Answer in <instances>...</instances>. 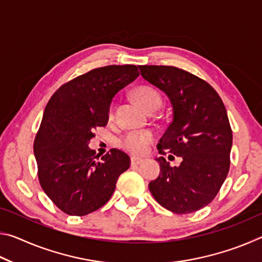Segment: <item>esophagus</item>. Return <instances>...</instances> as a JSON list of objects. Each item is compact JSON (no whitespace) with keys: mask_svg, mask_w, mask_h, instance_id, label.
Wrapping results in <instances>:
<instances>
[{"mask_svg":"<svg viewBox=\"0 0 262 262\" xmlns=\"http://www.w3.org/2000/svg\"><path fill=\"white\" fill-rule=\"evenodd\" d=\"M143 162V159H141V158H139V157H132L130 158V164H132V166H137V165H140V164Z\"/></svg>","mask_w":262,"mask_h":262,"instance_id":"1","label":"esophagus"}]
</instances>
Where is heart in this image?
<instances>
[{
  "label": "heart",
  "instance_id": "1",
  "mask_svg": "<svg viewBox=\"0 0 262 262\" xmlns=\"http://www.w3.org/2000/svg\"><path fill=\"white\" fill-rule=\"evenodd\" d=\"M134 97L142 108L150 112L157 111L162 106V96L156 89L149 85L139 86L134 91ZM113 112V105L110 108V114ZM154 140L150 132H130L122 137L121 147L134 155H142L147 151L148 145Z\"/></svg>",
  "mask_w": 262,
  "mask_h": 262
}]
</instances>
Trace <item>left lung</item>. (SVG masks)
<instances>
[{
    "label": "left lung",
    "mask_w": 262,
    "mask_h": 262,
    "mask_svg": "<svg viewBox=\"0 0 262 262\" xmlns=\"http://www.w3.org/2000/svg\"><path fill=\"white\" fill-rule=\"evenodd\" d=\"M139 68L172 105V121L159 140L158 151L183 158L179 166H171L157 157L161 172L149 189L165 209L194 212L214 200L228 176L232 130L227 110L215 89L193 74L172 66Z\"/></svg>",
    "instance_id": "1"
}]
</instances>
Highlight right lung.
<instances>
[{
  "mask_svg": "<svg viewBox=\"0 0 262 262\" xmlns=\"http://www.w3.org/2000/svg\"><path fill=\"white\" fill-rule=\"evenodd\" d=\"M139 75L133 64L97 68L63 84L48 101L33 151L43 192L66 214L84 216L103 207L129 167L121 150L111 149L97 162L88 144L94 129L107 125L113 97Z\"/></svg>",
  "mask_w": 262,
  "mask_h": 262,
  "instance_id": "right-lung-1",
  "label": "right lung"
}]
</instances>
